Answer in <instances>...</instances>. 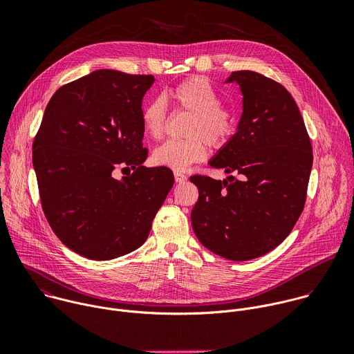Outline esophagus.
<instances>
[{"label": "esophagus", "mask_w": 354, "mask_h": 354, "mask_svg": "<svg viewBox=\"0 0 354 354\" xmlns=\"http://www.w3.org/2000/svg\"><path fill=\"white\" fill-rule=\"evenodd\" d=\"M174 175H175V182H176V183H182V182H185V180L187 179V176H186L185 174L178 172V171H176Z\"/></svg>", "instance_id": "1"}]
</instances>
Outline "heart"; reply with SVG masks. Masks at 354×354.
I'll list each match as a JSON object with an SVG mask.
<instances>
[{
    "instance_id": "heart-1",
    "label": "heart",
    "mask_w": 354,
    "mask_h": 354,
    "mask_svg": "<svg viewBox=\"0 0 354 354\" xmlns=\"http://www.w3.org/2000/svg\"><path fill=\"white\" fill-rule=\"evenodd\" d=\"M169 97L179 111L192 115L186 129L187 138L168 140L153 153V161L174 171H185L203 161L212 148H223L236 130L234 113L221 105V97L213 85L201 77H192L169 91ZM167 102L164 97L151 99L142 108L141 122L151 138H161L167 129ZM207 141L205 142L204 140Z\"/></svg>"
}]
</instances>
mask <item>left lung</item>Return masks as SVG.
<instances>
[{
  "mask_svg": "<svg viewBox=\"0 0 354 354\" xmlns=\"http://www.w3.org/2000/svg\"><path fill=\"white\" fill-rule=\"evenodd\" d=\"M225 82L242 92L236 133L210 160L228 176L193 175L198 198L190 220L197 239L216 255L242 262L280 245L304 210L313 147L294 97L255 71H234Z\"/></svg>",
  "mask_w": 354,
  "mask_h": 354,
  "instance_id": "left-lung-1",
  "label": "left lung"
}]
</instances>
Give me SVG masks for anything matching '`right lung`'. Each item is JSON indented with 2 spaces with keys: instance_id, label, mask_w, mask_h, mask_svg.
Instances as JSON below:
<instances>
[{
  "instance_id": "add662e5",
  "label": "right lung",
  "mask_w": 354,
  "mask_h": 354,
  "mask_svg": "<svg viewBox=\"0 0 354 354\" xmlns=\"http://www.w3.org/2000/svg\"><path fill=\"white\" fill-rule=\"evenodd\" d=\"M153 75L96 70L60 86L33 141L43 213L75 254L109 261L140 248L174 186L169 168H145L141 102ZM120 167L133 173L116 180Z\"/></svg>"
}]
</instances>
